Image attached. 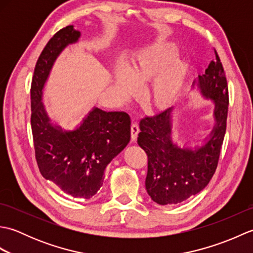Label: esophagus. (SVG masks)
<instances>
[{"label": "esophagus", "mask_w": 253, "mask_h": 253, "mask_svg": "<svg viewBox=\"0 0 253 253\" xmlns=\"http://www.w3.org/2000/svg\"><path fill=\"white\" fill-rule=\"evenodd\" d=\"M130 130H131V140L135 141L136 139H137V137H138L139 131H140V129H139V126H138L137 123H132V124H131Z\"/></svg>", "instance_id": "esophagus-1"}]
</instances>
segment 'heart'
Masks as SVG:
<instances>
[{"label":"heart","mask_w":253,"mask_h":253,"mask_svg":"<svg viewBox=\"0 0 253 253\" xmlns=\"http://www.w3.org/2000/svg\"><path fill=\"white\" fill-rule=\"evenodd\" d=\"M175 57L176 49L173 45L154 44L146 47L137 53L128 69L124 66L116 69L117 87L123 92L132 94L138 91V85H143L155 77L144 91V98L153 107L169 106L178 95L186 72L181 63L167 67Z\"/></svg>","instance_id":"1"}]
</instances>
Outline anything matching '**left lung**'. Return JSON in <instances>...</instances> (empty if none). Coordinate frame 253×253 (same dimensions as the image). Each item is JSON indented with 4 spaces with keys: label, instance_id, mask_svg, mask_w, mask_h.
I'll return each instance as SVG.
<instances>
[{
    "label": "left lung",
    "instance_id": "left-lung-1",
    "mask_svg": "<svg viewBox=\"0 0 253 253\" xmlns=\"http://www.w3.org/2000/svg\"><path fill=\"white\" fill-rule=\"evenodd\" d=\"M198 84L204 96L215 102L216 126L211 138L196 150L180 149L170 137V112L165 110L141 118L138 144L148 157L146 189L161 206L177 204L204 189L215 173L226 131L228 85L217 52Z\"/></svg>",
    "mask_w": 253,
    "mask_h": 253
}]
</instances>
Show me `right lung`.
<instances>
[{
  "label": "right lung",
  "mask_w": 253,
  "mask_h": 253,
  "mask_svg": "<svg viewBox=\"0 0 253 253\" xmlns=\"http://www.w3.org/2000/svg\"><path fill=\"white\" fill-rule=\"evenodd\" d=\"M79 36L72 25L64 27L41 52L31 82L30 121L41 175L69 196L90 199L103 184L107 164L130 140V117L126 112L95 107L74 131H63L50 123L41 102L42 89L57 55Z\"/></svg>",
  "instance_id": "add662e5"
}]
</instances>
